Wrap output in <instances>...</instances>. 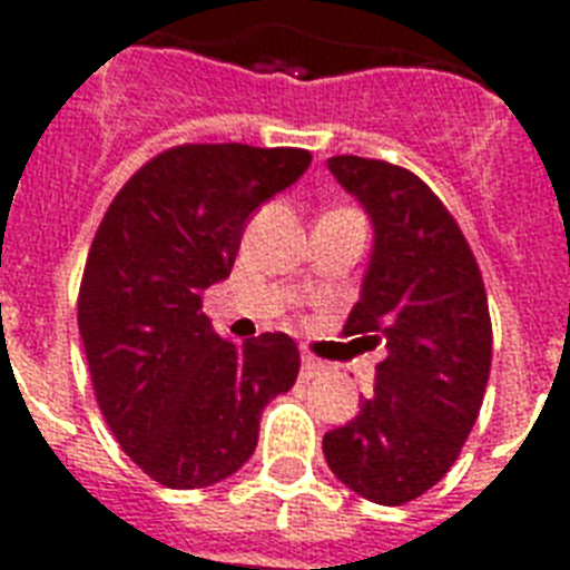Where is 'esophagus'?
Here are the masks:
<instances>
[{"label": "esophagus", "instance_id": "esophagus-1", "mask_svg": "<svg viewBox=\"0 0 570 570\" xmlns=\"http://www.w3.org/2000/svg\"><path fill=\"white\" fill-rule=\"evenodd\" d=\"M322 373H325V364H322V361H316V357H304L302 361V379L304 381L320 379Z\"/></svg>", "mask_w": 570, "mask_h": 570}]
</instances>
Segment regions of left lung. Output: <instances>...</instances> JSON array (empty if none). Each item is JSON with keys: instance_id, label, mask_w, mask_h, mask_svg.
I'll list each match as a JSON object with an SVG mask.
<instances>
[{"instance_id": "8db88e82", "label": "left lung", "mask_w": 570, "mask_h": 570, "mask_svg": "<svg viewBox=\"0 0 570 570\" xmlns=\"http://www.w3.org/2000/svg\"><path fill=\"white\" fill-rule=\"evenodd\" d=\"M331 174L373 222V257L343 334L384 346L373 396L322 452L346 488L402 505L438 485L476 423L491 373V316L464 233L416 174L331 156Z\"/></svg>"}]
</instances>
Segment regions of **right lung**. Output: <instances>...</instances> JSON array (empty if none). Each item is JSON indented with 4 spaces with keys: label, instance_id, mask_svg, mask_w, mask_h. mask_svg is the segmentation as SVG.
I'll use <instances>...</instances> for the list:
<instances>
[{
    "label": "right lung",
    "instance_id": "obj_1",
    "mask_svg": "<svg viewBox=\"0 0 570 570\" xmlns=\"http://www.w3.org/2000/svg\"><path fill=\"white\" fill-rule=\"evenodd\" d=\"M307 165L298 147L180 145L141 165L102 215L79 334L111 434L159 485L233 476L254 455L268 399L298 379L293 340H222L200 295L230 275L250 213Z\"/></svg>",
    "mask_w": 570,
    "mask_h": 570
}]
</instances>
